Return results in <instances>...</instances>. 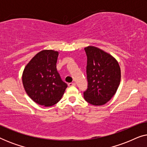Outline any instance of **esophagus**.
<instances>
[{
	"instance_id": "obj_1",
	"label": "esophagus",
	"mask_w": 147,
	"mask_h": 147,
	"mask_svg": "<svg viewBox=\"0 0 147 147\" xmlns=\"http://www.w3.org/2000/svg\"><path fill=\"white\" fill-rule=\"evenodd\" d=\"M68 86H69V87H71V86H75L76 84L74 83V82H71V83L68 84Z\"/></svg>"
}]
</instances>
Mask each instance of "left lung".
Listing matches in <instances>:
<instances>
[{"label":"left lung","instance_id":"8db88e82","mask_svg":"<svg viewBox=\"0 0 147 147\" xmlns=\"http://www.w3.org/2000/svg\"><path fill=\"white\" fill-rule=\"evenodd\" d=\"M87 55L88 89L84 99L94 106H102L111 100L121 80L118 62L113 56L94 46L84 48Z\"/></svg>","mask_w":147,"mask_h":147}]
</instances>
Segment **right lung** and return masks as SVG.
Returning a JSON list of instances; mask_svg holds the SVG:
<instances>
[{"instance_id": "obj_1", "label": "right lung", "mask_w": 147, "mask_h": 147, "mask_svg": "<svg viewBox=\"0 0 147 147\" xmlns=\"http://www.w3.org/2000/svg\"><path fill=\"white\" fill-rule=\"evenodd\" d=\"M58 55L59 52L51 49L39 52L27 64L22 75L27 95L45 107L57 104L67 87L57 71Z\"/></svg>"}]
</instances>
